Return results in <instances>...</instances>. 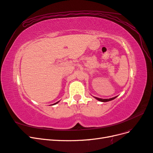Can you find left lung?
<instances>
[{
    "label": "left lung",
    "mask_w": 153,
    "mask_h": 153,
    "mask_svg": "<svg viewBox=\"0 0 153 153\" xmlns=\"http://www.w3.org/2000/svg\"><path fill=\"white\" fill-rule=\"evenodd\" d=\"M94 98H95L96 100H98V101H101V102H106V101H109L114 100L115 98H117V96L114 97V98H109V99H101V98H96V97H94Z\"/></svg>",
    "instance_id": "1"
}]
</instances>
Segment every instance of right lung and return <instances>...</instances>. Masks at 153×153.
<instances>
[{
	"mask_svg": "<svg viewBox=\"0 0 153 153\" xmlns=\"http://www.w3.org/2000/svg\"><path fill=\"white\" fill-rule=\"evenodd\" d=\"M59 101H57V103H54L53 105H55V104H57V103H59Z\"/></svg>",
	"mask_w": 153,
	"mask_h": 153,
	"instance_id": "right-lung-1",
	"label": "right lung"
}]
</instances>
